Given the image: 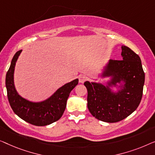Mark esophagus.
<instances>
[{
	"mask_svg": "<svg viewBox=\"0 0 155 155\" xmlns=\"http://www.w3.org/2000/svg\"><path fill=\"white\" fill-rule=\"evenodd\" d=\"M86 79H87L86 77V76H84V75H80L79 77H78V80H79V82L81 83V84L84 83V81Z\"/></svg>",
	"mask_w": 155,
	"mask_h": 155,
	"instance_id": "obj_1",
	"label": "esophagus"
}]
</instances>
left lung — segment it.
Here are the masks:
<instances>
[{
    "mask_svg": "<svg viewBox=\"0 0 155 155\" xmlns=\"http://www.w3.org/2000/svg\"><path fill=\"white\" fill-rule=\"evenodd\" d=\"M121 51V60H109L99 75L101 78H109L105 85L84 83L89 112L95 118L108 123L118 122L131 114L143 96L145 73L140 57L125 45Z\"/></svg>",
    "mask_w": 155,
    "mask_h": 155,
    "instance_id": "left-lung-1",
    "label": "left lung"
}]
</instances>
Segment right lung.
Segmentation results:
<instances>
[{
    "label": "right lung",
    "mask_w": 155,
    "mask_h": 155,
    "mask_svg": "<svg viewBox=\"0 0 155 155\" xmlns=\"http://www.w3.org/2000/svg\"><path fill=\"white\" fill-rule=\"evenodd\" d=\"M22 50L17 51L13 57L5 77L8 98L13 112L19 117L34 126L49 125L59 120L67 105L69 93L75 88L78 79L67 83L59 88L51 97L39 102H34L21 97L17 93L14 83L15 67Z\"/></svg>",
    "instance_id": "add662e5"
}]
</instances>
